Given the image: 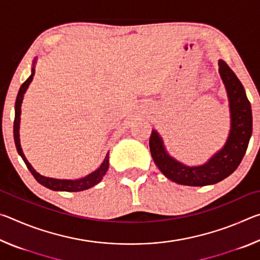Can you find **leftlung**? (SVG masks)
<instances>
[{
  "mask_svg": "<svg viewBox=\"0 0 260 260\" xmlns=\"http://www.w3.org/2000/svg\"><path fill=\"white\" fill-rule=\"evenodd\" d=\"M219 73L227 89L232 118L230 138L221 150L206 164L189 167L167 155L156 131L150 135L149 147L153 161L167 179L179 184L199 187L217 183L230 177L245 155L252 134L251 104L239 78L222 59L219 60Z\"/></svg>",
  "mask_w": 260,
  "mask_h": 260,
  "instance_id": "obj_1",
  "label": "left lung"
}]
</instances>
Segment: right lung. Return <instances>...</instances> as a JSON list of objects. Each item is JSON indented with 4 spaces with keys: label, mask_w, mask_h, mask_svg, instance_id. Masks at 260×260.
<instances>
[{
    "label": "right lung",
    "mask_w": 260,
    "mask_h": 260,
    "mask_svg": "<svg viewBox=\"0 0 260 260\" xmlns=\"http://www.w3.org/2000/svg\"><path fill=\"white\" fill-rule=\"evenodd\" d=\"M35 73V70L32 69V74H30L29 78L26 80L23 85L20 86L18 95H17V100H16V105H15V120H14V138H15V144L17 148V151H18L19 155L23 158L24 162L27 166V169L29 170V172L32 173L34 179L37 180L39 183H41L42 186H45L47 188L51 189V190H57V191H81V190H86V189L90 188L98 184L102 178L104 177V174L107 173L108 167H109V153H107V156L104 158V161L102 162L98 170L95 172L90 173L87 177L79 179V180H58V179H52V178H46L43 175L39 174L37 171H35L32 165L29 164L26 159V157L24 156L23 150H21L20 143H19V121H20V105L21 102H23V98L26 89L29 86L30 81L33 80V76Z\"/></svg>",
    "instance_id": "1"
}]
</instances>
